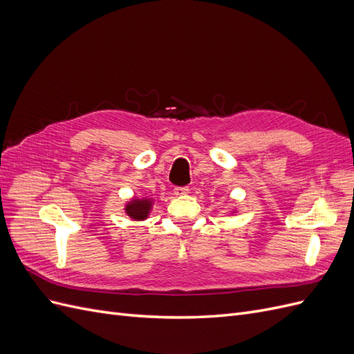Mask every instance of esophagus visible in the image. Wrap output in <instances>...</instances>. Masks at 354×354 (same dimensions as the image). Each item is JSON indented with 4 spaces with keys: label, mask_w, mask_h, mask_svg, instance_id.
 I'll list each match as a JSON object with an SVG mask.
<instances>
[{
    "label": "esophagus",
    "mask_w": 354,
    "mask_h": 354,
    "mask_svg": "<svg viewBox=\"0 0 354 354\" xmlns=\"http://www.w3.org/2000/svg\"><path fill=\"white\" fill-rule=\"evenodd\" d=\"M189 192V187L187 186H183V187H176L174 189V195L176 196H185Z\"/></svg>",
    "instance_id": "34e87169"
}]
</instances>
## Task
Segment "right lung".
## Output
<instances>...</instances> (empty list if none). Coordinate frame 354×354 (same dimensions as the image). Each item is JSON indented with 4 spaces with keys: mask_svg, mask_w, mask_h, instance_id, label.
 Segmentation results:
<instances>
[{
    "mask_svg": "<svg viewBox=\"0 0 354 354\" xmlns=\"http://www.w3.org/2000/svg\"><path fill=\"white\" fill-rule=\"evenodd\" d=\"M152 205H153L152 199H147V198L137 199V198H134L125 205V212L131 220L142 221V220L147 218L149 212H151V209H152Z\"/></svg>",
    "mask_w": 354,
    "mask_h": 354,
    "instance_id": "right-lung-1",
    "label": "right lung"
}]
</instances>
